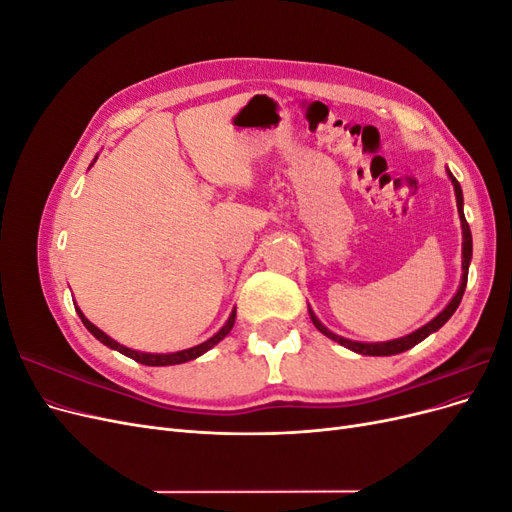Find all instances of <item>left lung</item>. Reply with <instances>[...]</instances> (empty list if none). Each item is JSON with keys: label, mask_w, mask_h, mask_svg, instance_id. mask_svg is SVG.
Listing matches in <instances>:
<instances>
[{"label": "left lung", "mask_w": 512, "mask_h": 512, "mask_svg": "<svg viewBox=\"0 0 512 512\" xmlns=\"http://www.w3.org/2000/svg\"><path fill=\"white\" fill-rule=\"evenodd\" d=\"M446 175L448 179H451L453 183V190H455V198H457V211H459V222H461V282H459V288L455 292V297L448 301V305L442 309V312L429 320L427 324H423L421 329L412 331L410 335H404V337H397V339H391V342H352V339H346L342 335H335L333 331H329L324 324L318 320V316L312 312V307L307 305L309 309V318H312L314 327L322 333L327 335L329 339H333V342H337L339 346H344L356 354H363V356H391V354H399V352H406L410 348H414L416 344H421L425 337H429L431 333H436L438 329H442L444 324L448 322V318H451L455 314V309L459 307L461 303V297H463V290H466V284H468V269H470V262H472V232H470V226L466 222V215H463V192H461V185L459 181L453 177L451 170L446 168Z\"/></svg>", "instance_id": "8db88e82"}]
</instances>
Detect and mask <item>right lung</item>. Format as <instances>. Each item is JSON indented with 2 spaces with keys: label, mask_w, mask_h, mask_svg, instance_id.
Returning <instances> with one entry per match:
<instances>
[{
  "label": "right lung",
  "mask_w": 512,
  "mask_h": 512,
  "mask_svg": "<svg viewBox=\"0 0 512 512\" xmlns=\"http://www.w3.org/2000/svg\"><path fill=\"white\" fill-rule=\"evenodd\" d=\"M96 160H98V156H96ZM94 160V162H96ZM94 162H91L89 166H94ZM76 314L81 316V320H83V324H85V329L94 335L98 342H102L104 346H108L111 350H117V352H121V354H126V356H130V359H134L136 363H141V365H151V367H164V365H181V363H188V361H194V359H198V356H203L207 350H211L213 346H218L222 339L230 333V329H232V324H235V318H237V307L232 309L230 312V316H228V320L224 322V327L215 333L213 337H209L207 342H203V344H198V346H192V348H188V350H179V352H166V354H160V352H138V350H132V348H128V346H121L119 342H115L113 337H108L104 331H100L94 322H89L87 318H85V314L81 312L79 309V305H76Z\"/></svg>",
  "instance_id": "right-lung-1"
}]
</instances>
